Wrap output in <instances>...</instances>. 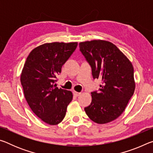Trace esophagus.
Segmentation results:
<instances>
[{
    "label": "esophagus",
    "mask_w": 153,
    "mask_h": 153,
    "mask_svg": "<svg viewBox=\"0 0 153 153\" xmlns=\"http://www.w3.org/2000/svg\"><path fill=\"white\" fill-rule=\"evenodd\" d=\"M81 94H82L81 92H76V91L74 92V94L76 96V97H78V96H79Z\"/></svg>",
    "instance_id": "obj_1"
}]
</instances>
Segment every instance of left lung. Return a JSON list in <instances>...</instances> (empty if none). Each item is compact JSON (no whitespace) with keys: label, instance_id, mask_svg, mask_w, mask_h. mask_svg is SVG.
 <instances>
[{"label":"left lung","instance_id":"1","mask_svg":"<svg viewBox=\"0 0 153 153\" xmlns=\"http://www.w3.org/2000/svg\"><path fill=\"white\" fill-rule=\"evenodd\" d=\"M79 45L92 67L94 79L102 80L99 91L91 92L92 102L84 110L95 123L111 122L122 114L134 94L136 84L132 64L108 41L93 40Z\"/></svg>","mask_w":153,"mask_h":153}]
</instances>
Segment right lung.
I'll return each instance as SVG.
<instances>
[{
	"instance_id": "right-lung-1",
	"label": "right lung",
	"mask_w": 153,
	"mask_h": 153,
	"mask_svg": "<svg viewBox=\"0 0 153 153\" xmlns=\"http://www.w3.org/2000/svg\"><path fill=\"white\" fill-rule=\"evenodd\" d=\"M77 42L45 43L30 52L21 74L25 100L36 116L49 125H57L65 117L73 98L69 90L55 84L61 67Z\"/></svg>"
}]
</instances>
